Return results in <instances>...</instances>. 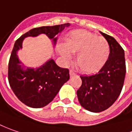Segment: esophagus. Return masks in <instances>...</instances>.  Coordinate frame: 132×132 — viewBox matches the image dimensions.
<instances>
[{"instance_id":"obj_1","label":"esophagus","mask_w":132,"mask_h":132,"mask_svg":"<svg viewBox=\"0 0 132 132\" xmlns=\"http://www.w3.org/2000/svg\"><path fill=\"white\" fill-rule=\"evenodd\" d=\"M69 74H70V77H73V76H76L77 75V74L73 70L69 71Z\"/></svg>"}]
</instances>
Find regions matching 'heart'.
Masks as SVG:
<instances>
[{"label": "heart", "instance_id": "obj_1", "mask_svg": "<svg viewBox=\"0 0 132 132\" xmlns=\"http://www.w3.org/2000/svg\"><path fill=\"white\" fill-rule=\"evenodd\" d=\"M58 50L66 62L71 60V52L78 53L77 63L86 74L95 73L102 69L110 53V44L106 39L85 30L71 31L66 44H60Z\"/></svg>", "mask_w": 132, "mask_h": 132}]
</instances>
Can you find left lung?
Segmentation results:
<instances>
[{
  "label": "left lung",
  "instance_id": "8db88e82",
  "mask_svg": "<svg viewBox=\"0 0 132 132\" xmlns=\"http://www.w3.org/2000/svg\"><path fill=\"white\" fill-rule=\"evenodd\" d=\"M100 33L110 44L108 61L97 74L80 76L82 85L77 91L81 106L93 112L104 111L114 104L122 90L126 71L123 49L113 37Z\"/></svg>",
  "mask_w": 132,
  "mask_h": 132
}]
</instances>
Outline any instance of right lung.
Returning a JSON list of instances; mask_svg holds the SVG:
<instances>
[{"mask_svg": "<svg viewBox=\"0 0 132 132\" xmlns=\"http://www.w3.org/2000/svg\"><path fill=\"white\" fill-rule=\"evenodd\" d=\"M69 23L33 28L16 40L9 58L8 80L13 92L19 100L33 108L47 105L58 93L63 85L69 80V71L61 68L53 60L47 61L37 69L21 68L16 52L22 48V41L27 36H36L45 34L56 42V35L61 33Z\"/></svg>", "mask_w": 132, "mask_h": 132, "instance_id": "right-lung-1", "label": "right lung"}]
</instances>
